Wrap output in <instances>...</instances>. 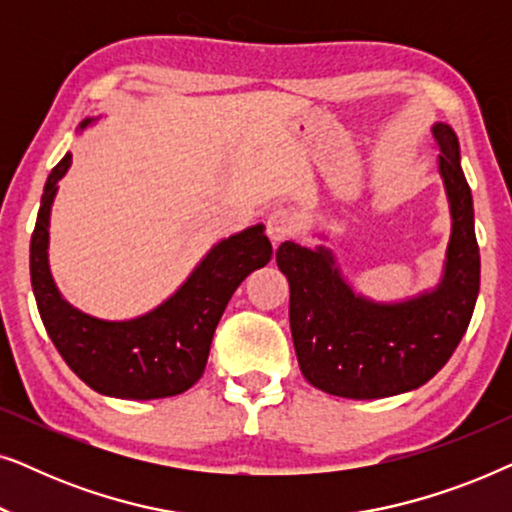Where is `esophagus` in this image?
<instances>
[{
  "instance_id": "1",
  "label": "esophagus",
  "mask_w": 512,
  "mask_h": 512,
  "mask_svg": "<svg viewBox=\"0 0 512 512\" xmlns=\"http://www.w3.org/2000/svg\"><path fill=\"white\" fill-rule=\"evenodd\" d=\"M298 219L296 214L289 212V209H275V212L268 214V221H265V230H268V237L272 244H279L296 233Z\"/></svg>"
}]
</instances>
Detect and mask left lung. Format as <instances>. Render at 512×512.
<instances>
[{
  "mask_svg": "<svg viewBox=\"0 0 512 512\" xmlns=\"http://www.w3.org/2000/svg\"><path fill=\"white\" fill-rule=\"evenodd\" d=\"M431 132L452 219L443 275L433 289L380 303L354 291L324 244H279L277 265L289 279L298 366L326 394L373 401L422 387L450 361L473 317L480 291L473 195L454 130L433 123Z\"/></svg>",
  "mask_w": 512,
  "mask_h": 512,
  "instance_id": "1",
  "label": "left lung"
}]
</instances>
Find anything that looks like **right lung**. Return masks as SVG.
I'll use <instances>...</instances> for the list:
<instances>
[{"label":"right lung","instance_id":"1","mask_svg":"<svg viewBox=\"0 0 512 512\" xmlns=\"http://www.w3.org/2000/svg\"><path fill=\"white\" fill-rule=\"evenodd\" d=\"M95 121L86 118L79 130ZM69 167L72 153H65L48 174L30 242L32 291L48 338L97 394L128 401L184 394L205 373L214 331L235 289L272 258L265 226L256 223L216 242L186 282L146 314L123 321L93 317L65 300L48 265L51 207Z\"/></svg>","mask_w":512,"mask_h":512}]
</instances>
